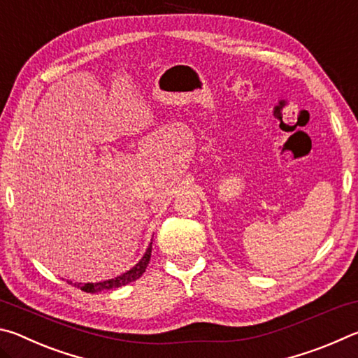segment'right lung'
<instances>
[{"label":"right lung","instance_id":"obj_1","mask_svg":"<svg viewBox=\"0 0 358 358\" xmlns=\"http://www.w3.org/2000/svg\"><path fill=\"white\" fill-rule=\"evenodd\" d=\"M150 257H151V243L147 248V251H145L143 257L138 260V262L134 266H132V268H129L128 271H124L123 275H120L117 278H112V280H107V281H101V282H85V284L83 282H74V286L78 287V289H82L83 292H90V294H96V292H101V290H110V289L126 286V284L138 280V278L143 275V271L147 270V266H148Z\"/></svg>","mask_w":358,"mask_h":358}]
</instances>
